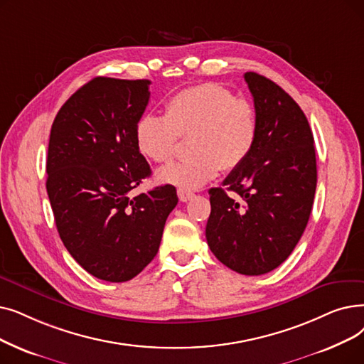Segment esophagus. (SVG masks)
I'll return each instance as SVG.
<instances>
[{
    "mask_svg": "<svg viewBox=\"0 0 364 364\" xmlns=\"http://www.w3.org/2000/svg\"><path fill=\"white\" fill-rule=\"evenodd\" d=\"M178 198H180V200L181 202H187V200H191L192 198H193V193H191V192H186V191H181V188H178Z\"/></svg>",
    "mask_w": 364,
    "mask_h": 364,
    "instance_id": "obj_1",
    "label": "esophagus"
}]
</instances>
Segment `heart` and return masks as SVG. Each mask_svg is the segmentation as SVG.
Segmentation results:
<instances>
[{"label":"heart","instance_id":"obj_1","mask_svg":"<svg viewBox=\"0 0 364 364\" xmlns=\"http://www.w3.org/2000/svg\"><path fill=\"white\" fill-rule=\"evenodd\" d=\"M257 113L247 98L217 83L187 87L165 102V114H143L135 124V146L154 164L169 161L180 138H188L186 159L157 171V181L191 192L223 168L241 166L257 139Z\"/></svg>","mask_w":364,"mask_h":364}]
</instances>
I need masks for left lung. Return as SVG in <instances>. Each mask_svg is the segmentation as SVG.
I'll return each mask as SVG.
<instances>
[{
  "mask_svg": "<svg viewBox=\"0 0 364 364\" xmlns=\"http://www.w3.org/2000/svg\"><path fill=\"white\" fill-rule=\"evenodd\" d=\"M244 78L255 100L257 139L248 159L223 181L226 188L208 192L205 235L214 256L232 271L263 275L291 255L308 225L317 162L312 131L296 101L257 73Z\"/></svg>",
  "mask_w": 364,
  "mask_h": 364,
  "instance_id": "8db88e82",
  "label": "left lung"
}]
</instances>
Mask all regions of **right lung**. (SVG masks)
Listing matches in <instances>:
<instances>
[{
    "label": "right lung",
    "instance_id": "add662e5",
    "mask_svg": "<svg viewBox=\"0 0 364 364\" xmlns=\"http://www.w3.org/2000/svg\"><path fill=\"white\" fill-rule=\"evenodd\" d=\"M150 83L95 77L50 131L46 187L59 236L85 271L109 282L132 279L154 259L178 202L171 184L131 198L151 173L135 146Z\"/></svg>",
    "mask_w": 364,
    "mask_h": 364
}]
</instances>
